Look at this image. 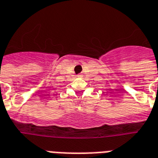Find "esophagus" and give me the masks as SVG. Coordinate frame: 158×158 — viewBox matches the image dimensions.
Instances as JSON below:
<instances>
[{
	"label": "esophagus",
	"mask_w": 158,
	"mask_h": 158,
	"mask_svg": "<svg viewBox=\"0 0 158 158\" xmlns=\"http://www.w3.org/2000/svg\"><path fill=\"white\" fill-rule=\"evenodd\" d=\"M81 76H82V75H81V74H78L77 77H81Z\"/></svg>",
	"instance_id": "1"
}]
</instances>
